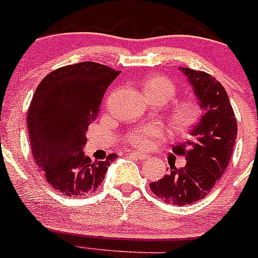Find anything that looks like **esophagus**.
Wrapping results in <instances>:
<instances>
[{
    "instance_id": "obj_1",
    "label": "esophagus",
    "mask_w": 258,
    "mask_h": 258,
    "mask_svg": "<svg viewBox=\"0 0 258 258\" xmlns=\"http://www.w3.org/2000/svg\"><path fill=\"white\" fill-rule=\"evenodd\" d=\"M130 156H134V158L137 159H140V160H147L149 156L147 154L144 153H139V151H132V153H129Z\"/></svg>"
}]
</instances>
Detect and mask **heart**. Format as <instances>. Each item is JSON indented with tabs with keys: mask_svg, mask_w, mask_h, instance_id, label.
I'll list each match as a JSON object with an SVG mask.
<instances>
[{
	"mask_svg": "<svg viewBox=\"0 0 258 258\" xmlns=\"http://www.w3.org/2000/svg\"><path fill=\"white\" fill-rule=\"evenodd\" d=\"M144 90L147 97L156 95L161 98L164 103L174 99L176 95V87L169 78L161 76H153L145 82ZM200 116V109L195 103L190 100H181L172 104L169 111L170 124L174 129L182 132L190 129L198 121ZM165 137V129L159 124H149V125L138 128L126 135V142L130 145L139 149H149L154 145L156 140Z\"/></svg>",
	"mask_w": 258,
	"mask_h": 258,
	"instance_id": "heart-1",
	"label": "heart"
}]
</instances>
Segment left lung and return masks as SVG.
<instances>
[{"instance_id": "left-lung-1", "label": "left lung", "mask_w": 258, "mask_h": 258, "mask_svg": "<svg viewBox=\"0 0 258 258\" xmlns=\"http://www.w3.org/2000/svg\"><path fill=\"white\" fill-rule=\"evenodd\" d=\"M180 71L192 86L204 114L191 130V139L172 148L176 155L185 156L186 165L170 166L169 174L149 186L165 203L184 206L205 198L226 171L237 138V121L219 81L205 72L184 67Z\"/></svg>"}]
</instances>
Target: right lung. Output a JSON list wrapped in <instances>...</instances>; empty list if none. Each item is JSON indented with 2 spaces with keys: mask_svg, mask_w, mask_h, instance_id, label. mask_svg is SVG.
Returning a JSON list of instances; mask_svg holds the SVG:
<instances>
[{
  "mask_svg": "<svg viewBox=\"0 0 258 258\" xmlns=\"http://www.w3.org/2000/svg\"><path fill=\"white\" fill-rule=\"evenodd\" d=\"M120 72L95 62H81L50 72L42 79L28 108L32 155L47 182L62 195L94 192L108 166L84 155L86 133L99 111L105 90Z\"/></svg>",
  "mask_w": 258,
  "mask_h": 258,
  "instance_id": "right-lung-1",
  "label": "right lung"
}]
</instances>
